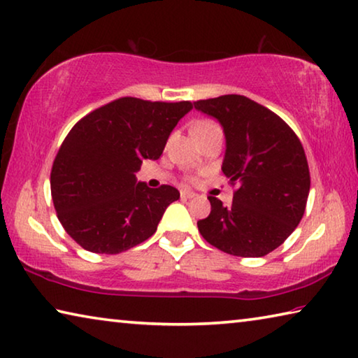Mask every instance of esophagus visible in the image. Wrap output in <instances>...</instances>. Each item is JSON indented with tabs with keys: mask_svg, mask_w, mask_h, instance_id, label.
Returning <instances> with one entry per match:
<instances>
[{
	"mask_svg": "<svg viewBox=\"0 0 358 358\" xmlns=\"http://www.w3.org/2000/svg\"><path fill=\"white\" fill-rule=\"evenodd\" d=\"M180 196H181V199H192V197H196V192H192L189 189H181Z\"/></svg>",
	"mask_w": 358,
	"mask_h": 358,
	"instance_id": "34e87169",
	"label": "esophagus"
}]
</instances>
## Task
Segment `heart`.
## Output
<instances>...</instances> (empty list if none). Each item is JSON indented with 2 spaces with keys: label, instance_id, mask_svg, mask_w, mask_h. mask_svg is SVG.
Segmentation results:
<instances>
[{
  "label": "heart",
  "instance_id": "b5f03b06",
  "mask_svg": "<svg viewBox=\"0 0 358 358\" xmlns=\"http://www.w3.org/2000/svg\"><path fill=\"white\" fill-rule=\"evenodd\" d=\"M213 122H210V121H201V122H197L196 126H194V129L192 130H197V129H206V127H208V126H212Z\"/></svg>",
  "mask_w": 358,
  "mask_h": 358
}]
</instances>
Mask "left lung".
<instances>
[{
    "label": "left lung",
    "mask_w": 358,
    "mask_h": 358,
    "mask_svg": "<svg viewBox=\"0 0 358 358\" xmlns=\"http://www.w3.org/2000/svg\"><path fill=\"white\" fill-rule=\"evenodd\" d=\"M194 108L218 119L226 137L221 170L231 185L239 183L229 207L208 196L212 212L197 228L221 252L264 257L304 215L310 175L301 141L282 117L243 95L197 100Z\"/></svg>",
    "instance_id": "obj_1"
}]
</instances>
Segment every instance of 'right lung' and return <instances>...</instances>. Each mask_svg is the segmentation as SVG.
Masks as SVG:
<instances>
[{"label":"right lung","mask_w":358,"mask_h":358,"mask_svg":"<svg viewBox=\"0 0 358 358\" xmlns=\"http://www.w3.org/2000/svg\"><path fill=\"white\" fill-rule=\"evenodd\" d=\"M191 101L122 97L78 121L50 172L57 218L73 241L101 255L126 252L155 234L177 188H148L135 177L145 159L161 157Z\"/></svg>","instance_id":"right-lung-1"}]
</instances>
